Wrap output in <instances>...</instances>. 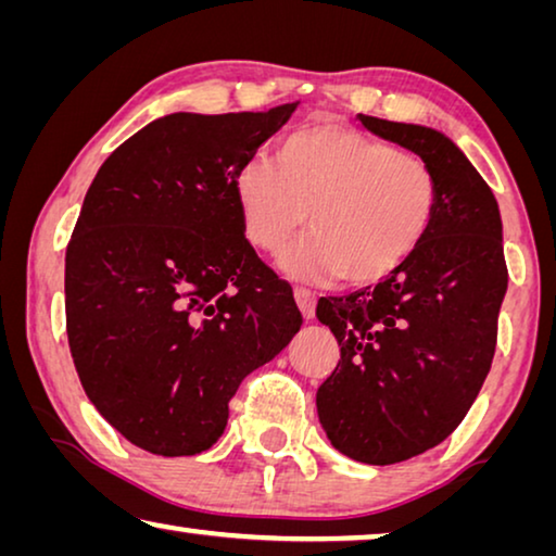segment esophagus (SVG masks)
<instances>
[{"label":"esophagus","instance_id":"esophagus-1","mask_svg":"<svg viewBox=\"0 0 556 556\" xmlns=\"http://www.w3.org/2000/svg\"><path fill=\"white\" fill-rule=\"evenodd\" d=\"M294 299H296V306H299V312H302L304 319H314L316 296L309 292V289L296 287V289H294Z\"/></svg>","mask_w":556,"mask_h":556}]
</instances>
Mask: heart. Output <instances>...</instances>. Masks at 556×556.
<instances>
[{
  "instance_id": "obj_1",
  "label": "heart",
  "mask_w": 556,
  "mask_h": 556,
  "mask_svg": "<svg viewBox=\"0 0 556 556\" xmlns=\"http://www.w3.org/2000/svg\"><path fill=\"white\" fill-rule=\"evenodd\" d=\"M247 240L279 252L302 230L314 235L281 257V269L351 285L383 279L416 252L438 210V178L416 153L339 126H306L277 146V163L252 157L235 175Z\"/></svg>"
}]
</instances>
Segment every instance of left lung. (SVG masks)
<instances>
[{"mask_svg":"<svg viewBox=\"0 0 556 556\" xmlns=\"http://www.w3.org/2000/svg\"><path fill=\"white\" fill-rule=\"evenodd\" d=\"M358 121L420 155L438 178L433 225L416 252L376 287L316 304L341 346L316 391L326 435L358 463L391 465L443 443L478 399L507 264L497 200L451 138L364 113Z\"/></svg>","mask_w":556,"mask_h":556,"instance_id":"8db88e82","label":"left lung"}]
</instances>
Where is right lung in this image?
Returning <instances> with one entry per match:
<instances>
[{"instance_id": "obj_1", "label": "right lung", "mask_w": 556, "mask_h": 556, "mask_svg": "<svg viewBox=\"0 0 556 556\" xmlns=\"http://www.w3.org/2000/svg\"><path fill=\"white\" fill-rule=\"evenodd\" d=\"M296 103L170 113L121 143L66 247V333L88 401L153 455L217 443L242 378L302 326L247 242L235 175Z\"/></svg>"}]
</instances>
